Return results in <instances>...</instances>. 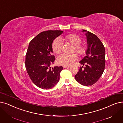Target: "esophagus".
Masks as SVG:
<instances>
[{"label":"esophagus","instance_id":"obj_1","mask_svg":"<svg viewBox=\"0 0 123 123\" xmlns=\"http://www.w3.org/2000/svg\"><path fill=\"white\" fill-rule=\"evenodd\" d=\"M69 66H65V65H64V66H63V67L64 68H69Z\"/></svg>","mask_w":123,"mask_h":123}]
</instances>
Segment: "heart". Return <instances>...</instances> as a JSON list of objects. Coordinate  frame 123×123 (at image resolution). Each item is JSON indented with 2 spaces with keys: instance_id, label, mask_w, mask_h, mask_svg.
Wrapping results in <instances>:
<instances>
[{
  "instance_id": "obj_1",
  "label": "heart",
  "mask_w": 123,
  "mask_h": 123,
  "mask_svg": "<svg viewBox=\"0 0 123 123\" xmlns=\"http://www.w3.org/2000/svg\"><path fill=\"white\" fill-rule=\"evenodd\" d=\"M81 39L76 34H71L60 37V38H56L53 42L52 49L53 51L56 54H60L62 50V42L70 43L74 46L73 51L75 52L79 56H83L86 52L87 47L86 44H81ZM77 56L75 53L71 54H63L59 56L57 62L59 65L68 66L75 61Z\"/></svg>"
}]
</instances>
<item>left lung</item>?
I'll list each match as a JSON object with an SVG mask.
<instances>
[{
	"label": "left lung",
	"mask_w": 123,
	"mask_h": 123,
	"mask_svg": "<svg viewBox=\"0 0 123 123\" xmlns=\"http://www.w3.org/2000/svg\"><path fill=\"white\" fill-rule=\"evenodd\" d=\"M86 32L87 42L86 56L79 62L81 67L75 75L76 80L83 85H92L99 79L105 68V49L102 42L95 35L83 30Z\"/></svg>",
	"instance_id": "1"
}]
</instances>
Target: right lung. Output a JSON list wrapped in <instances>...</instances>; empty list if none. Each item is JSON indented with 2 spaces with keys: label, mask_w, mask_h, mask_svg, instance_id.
<instances>
[{
  "label": "right lung",
  "mask_w": 123,
  "mask_h": 123,
  "mask_svg": "<svg viewBox=\"0 0 123 123\" xmlns=\"http://www.w3.org/2000/svg\"><path fill=\"white\" fill-rule=\"evenodd\" d=\"M62 31H43L30 42L25 55V68L33 82L39 88L48 89L54 87L60 79L62 66L50 65L55 61L52 44Z\"/></svg>",
  "instance_id": "add662e5"
}]
</instances>
